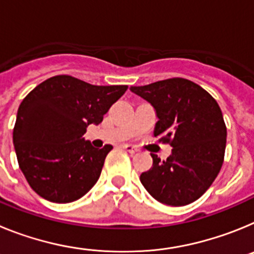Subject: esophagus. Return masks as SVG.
I'll use <instances>...</instances> for the list:
<instances>
[{
  "instance_id": "esophagus-1",
  "label": "esophagus",
  "mask_w": 254,
  "mask_h": 254,
  "mask_svg": "<svg viewBox=\"0 0 254 254\" xmlns=\"http://www.w3.org/2000/svg\"><path fill=\"white\" fill-rule=\"evenodd\" d=\"M123 149L126 150V151H128L129 154H137V152H140V150L137 149L136 146H132V145H123Z\"/></svg>"
}]
</instances>
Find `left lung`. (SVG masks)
Instances as JSON below:
<instances>
[{
    "instance_id": "8db88e82",
    "label": "left lung",
    "mask_w": 254,
    "mask_h": 254,
    "mask_svg": "<svg viewBox=\"0 0 254 254\" xmlns=\"http://www.w3.org/2000/svg\"><path fill=\"white\" fill-rule=\"evenodd\" d=\"M131 91L155 108L154 136L173 147L167 160L151 154L152 168L141 174V183L165 205L194 202L224 163L226 126L219 104L203 87L182 77L132 86Z\"/></svg>"
}]
</instances>
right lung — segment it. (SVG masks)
<instances>
[{
    "instance_id": "obj_1",
    "label": "right lung",
    "mask_w": 254,
    "mask_h": 254,
    "mask_svg": "<svg viewBox=\"0 0 254 254\" xmlns=\"http://www.w3.org/2000/svg\"><path fill=\"white\" fill-rule=\"evenodd\" d=\"M127 89L58 75L24 98L12 138L20 169L35 193L51 202L68 203L91 190L113 146L95 149L82 134L89 125L102 122Z\"/></svg>"
}]
</instances>
